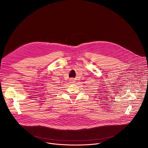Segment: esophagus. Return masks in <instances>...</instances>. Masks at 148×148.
<instances>
[{
    "instance_id": "1",
    "label": "esophagus",
    "mask_w": 148,
    "mask_h": 148,
    "mask_svg": "<svg viewBox=\"0 0 148 148\" xmlns=\"http://www.w3.org/2000/svg\"><path fill=\"white\" fill-rule=\"evenodd\" d=\"M74 82H75L74 80H71V81H70V83H71V84H74Z\"/></svg>"
}]
</instances>
